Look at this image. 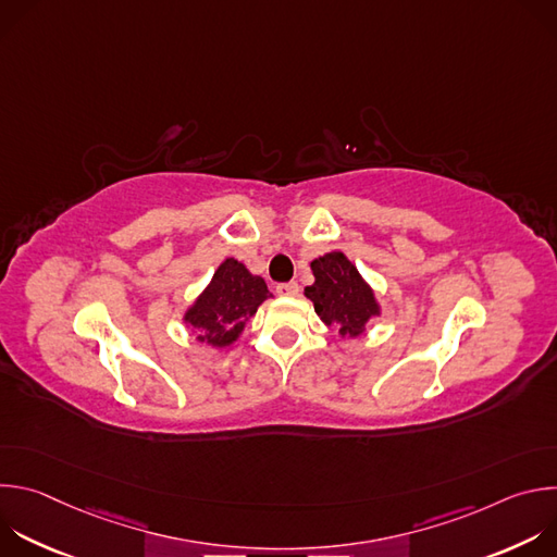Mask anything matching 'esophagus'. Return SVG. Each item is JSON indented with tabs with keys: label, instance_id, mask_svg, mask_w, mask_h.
<instances>
[{
	"label": "esophagus",
	"instance_id": "34e87169",
	"mask_svg": "<svg viewBox=\"0 0 557 557\" xmlns=\"http://www.w3.org/2000/svg\"><path fill=\"white\" fill-rule=\"evenodd\" d=\"M277 295H284V297H293L299 293V284L297 282H284V284H277L275 286Z\"/></svg>",
	"mask_w": 557,
	"mask_h": 557
}]
</instances>
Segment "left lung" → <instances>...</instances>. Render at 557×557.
Listing matches in <instances>:
<instances>
[{"mask_svg":"<svg viewBox=\"0 0 557 557\" xmlns=\"http://www.w3.org/2000/svg\"><path fill=\"white\" fill-rule=\"evenodd\" d=\"M314 284L306 286V297L314 304V312L331 326L339 324V333L357 337L366 322L379 312L370 286L344 253H326L310 264Z\"/></svg>","mask_w":557,"mask_h":557,"instance_id":"1","label":"left lung"}]
</instances>
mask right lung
<instances>
[{"mask_svg":"<svg viewBox=\"0 0 557 557\" xmlns=\"http://www.w3.org/2000/svg\"><path fill=\"white\" fill-rule=\"evenodd\" d=\"M262 277L251 275L245 264L228 258L213 273L207 290L187 310L185 322L196 329L198 339L211 346H228L243 333L245 322L269 297Z\"/></svg>","mask_w":557,"mask_h":557,"instance_id":"obj_1","label":"right lung"}]
</instances>
